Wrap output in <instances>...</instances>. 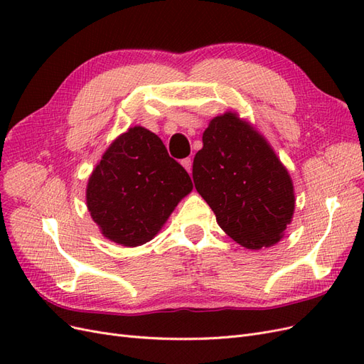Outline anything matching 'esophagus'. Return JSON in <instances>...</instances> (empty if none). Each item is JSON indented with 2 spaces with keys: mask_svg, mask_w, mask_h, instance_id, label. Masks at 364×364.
<instances>
[{
  "mask_svg": "<svg viewBox=\"0 0 364 364\" xmlns=\"http://www.w3.org/2000/svg\"><path fill=\"white\" fill-rule=\"evenodd\" d=\"M181 164L183 165V168L186 170V171H191V164H193V161H191V158H185V159H182L181 161Z\"/></svg>",
  "mask_w": 364,
  "mask_h": 364,
  "instance_id": "obj_1",
  "label": "esophagus"
}]
</instances>
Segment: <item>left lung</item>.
I'll return each instance as SVG.
<instances>
[{
  "label": "left lung",
  "mask_w": 364,
  "mask_h": 364,
  "mask_svg": "<svg viewBox=\"0 0 364 364\" xmlns=\"http://www.w3.org/2000/svg\"><path fill=\"white\" fill-rule=\"evenodd\" d=\"M193 179L218 226L247 249L278 243L291 222L290 174L267 141L232 112L215 117L203 132Z\"/></svg>",
  "instance_id": "obj_1"
}]
</instances>
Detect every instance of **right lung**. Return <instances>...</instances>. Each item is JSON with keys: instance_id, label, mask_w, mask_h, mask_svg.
Instances as JSON below:
<instances>
[{"instance_id": "right-lung-1", "label": "right lung", "mask_w": 364, "mask_h": 364, "mask_svg": "<svg viewBox=\"0 0 364 364\" xmlns=\"http://www.w3.org/2000/svg\"><path fill=\"white\" fill-rule=\"evenodd\" d=\"M191 190L190 174L161 138L136 126L106 150L87 182L86 203L106 238L135 247L158 234Z\"/></svg>"}]
</instances>
